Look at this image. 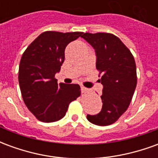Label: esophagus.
Here are the masks:
<instances>
[{"label": "esophagus", "instance_id": "esophagus-1", "mask_svg": "<svg viewBox=\"0 0 158 158\" xmlns=\"http://www.w3.org/2000/svg\"><path fill=\"white\" fill-rule=\"evenodd\" d=\"M81 91H82L83 93H85L87 92V91H89V89H87V88L84 87V86H81Z\"/></svg>", "mask_w": 158, "mask_h": 158}]
</instances>
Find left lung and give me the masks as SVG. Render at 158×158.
Wrapping results in <instances>:
<instances>
[{
    "instance_id": "1",
    "label": "left lung",
    "mask_w": 158,
    "mask_h": 158,
    "mask_svg": "<svg viewBox=\"0 0 158 158\" xmlns=\"http://www.w3.org/2000/svg\"><path fill=\"white\" fill-rule=\"evenodd\" d=\"M92 46L96 69L102 73V107L96 115H87L89 122L99 126L112 124L122 116L132 100L137 84L135 58L117 36L108 33H85L81 36Z\"/></svg>"
}]
</instances>
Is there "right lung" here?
Here are the masks:
<instances>
[{"label": "right lung", "mask_w": 158, "mask_h": 158, "mask_svg": "<svg viewBox=\"0 0 158 158\" xmlns=\"http://www.w3.org/2000/svg\"><path fill=\"white\" fill-rule=\"evenodd\" d=\"M82 32L46 31L40 35L23 52L19 64V82L27 107L44 123L65 116L69 103L80 96L76 84H57L55 74L65 59V48Z\"/></svg>", "instance_id": "right-lung-1"}]
</instances>
